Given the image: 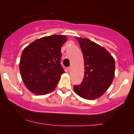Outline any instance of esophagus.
I'll use <instances>...</instances> for the list:
<instances>
[{
	"label": "esophagus",
	"instance_id": "34e87169",
	"mask_svg": "<svg viewBox=\"0 0 134 134\" xmlns=\"http://www.w3.org/2000/svg\"><path fill=\"white\" fill-rule=\"evenodd\" d=\"M67 70H68V71L70 72V71H71V70H72V67H70H70H67Z\"/></svg>",
	"mask_w": 134,
	"mask_h": 134
}]
</instances>
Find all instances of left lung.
Listing matches in <instances>:
<instances>
[{"label": "left lung", "instance_id": "8db88e82", "mask_svg": "<svg viewBox=\"0 0 134 134\" xmlns=\"http://www.w3.org/2000/svg\"><path fill=\"white\" fill-rule=\"evenodd\" d=\"M84 61V76L82 82L74 86L77 95L86 99H95L103 94L113 82L115 62L103 47L86 38L77 37Z\"/></svg>", "mask_w": 134, "mask_h": 134}]
</instances>
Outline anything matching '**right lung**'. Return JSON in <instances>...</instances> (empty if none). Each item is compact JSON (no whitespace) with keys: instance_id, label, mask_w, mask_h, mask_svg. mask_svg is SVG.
<instances>
[{"instance_id":"right-lung-1","label":"right lung","mask_w":134,"mask_h":134,"mask_svg":"<svg viewBox=\"0 0 134 134\" xmlns=\"http://www.w3.org/2000/svg\"><path fill=\"white\" fill-rule=\"evenodd\" d=\"M64 35H53L34 41L24 49L19 63L23 82L31 92L38 95L55 89L64 73L60 64Z\"/></svg>"}]
</instances>
